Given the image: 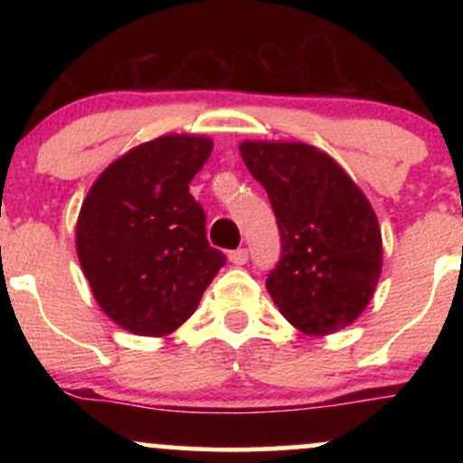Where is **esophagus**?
Listing matches in <instances>:
<instances>
[{"mask_svg": "<svg viewBox=\"0 0 463 463\" xmlns=\"http://www.w3.org/2000/svg\"><path fill=\"white\" fill-rule=\"evenodd\" d=\"M228 259H231L232 265H246L248 263V250L246 248L232 250V252L228 254Z\"/></svg>", "mask_w": 463, "mask_h": 463, "instance_id": "esophagus-1", "label": "esophagus"}]
</instances>
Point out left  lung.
<instances>
[{"mask_svg": "<svg viewBox=\"0 0 463 463\" xmlns=\"http://www.w3.org/2000/svg\"><path fill=\"white\" fill-rule=\"evenodd\" d=\"M243 163L268 191L280 259L265 287L307 335L348 326L379 283L383 248L370 202L328 154L307 143L243 141Z\"/></svg>", "mask_w": 463, "mask_h": 463, "instance_id": "obj_1", "label": "left lung"}]
</instances>
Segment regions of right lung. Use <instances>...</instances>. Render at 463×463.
<instances>
[{"label": "right lung", "instance_id": "1", "mask_svg": "<svg viewBox=\"0 0 463 463\" xmlns=\"http://www.w3.org/2000/svg\"><path fill=\"white\" fill-rule=\"evenodd\" d=\"M211 150L209 139L189 135L141 143L109 165L82 202L80 265L98 305L126 331H176L226 265L189 194Z\"/></svg>", "mask_w": 463, "mask_h": 463}]
</instances>
